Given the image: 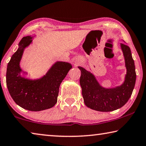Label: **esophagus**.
<instances>
[{
	"label": "esophagus",
	"mask_w": 146,
	"mask_h": 146,
	"mask_svg": "<svg viewBox=\"0 0 146 146\" xmlns=\"http://www.w3.org/2000/svg\"><path fill=\"white\" fill-rule=\"evenodd\" d=\"M81 60L80 59H78V58H76V59H75V65L76 66H78V64H80L81 63Z\"/></svg>",
	"instance_id": "1"
}]
</instances>
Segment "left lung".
<instances>
[{"label":"left lung","mask_w":146,"mask_h":146,"mask_svg":"<svg viewBox=\"0 0 146 146\" xmlns=\"http://www.w3.org/2000/svg\"><path fill=\"white\" fill-rule=\"evenodd\" d=\"M121 48L126 68L125 79L121 86L108 89L103 87L93 74L78 67L81 71L82 94L87 107L100 112H110L121 108L131 97L136 81L135 66L129 47L121 43Z\"/></svg>","instance_id":"8db88e82"}]
</instances>
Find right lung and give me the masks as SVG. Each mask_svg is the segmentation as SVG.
<instances>
[{
  "label": "right lung",
  "mask_w": 146,
  "mask_h": 146,
  "mask_svg": "<svg viewBox=\"0 0 146 146\" xmlns=\"http://www.w3.org/2000/svg\"><path fill=\"white\" fill-rule=\"evenodd\" d=\"M33 38L31 36H25L20 41L18 50L7 64L6 84L11 96L18 105L36 112L48 109L55 105L60 85L72 66L70 63L57 61L40 78L32 80L21 76L20 60L23 51L30 45Z\"/></svg>",
  "instance_id": "right-lung-1"
}]
</instances>
